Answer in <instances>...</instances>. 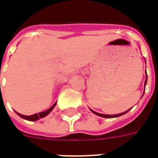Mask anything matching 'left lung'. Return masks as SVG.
Wrapping results in <instances>:
<instances>
[{"label": "left lung", "mask_w": 158, "mask_h": 158, "mask_svg": "<svg viewBox=\"0 0 158 158\" xmlns=\"http://www.w3.org/2000/svg\"><path fill=\"white\" fill-rule=\"evenodd\" d=\"M146 82H147V74H146V81H145V87H146ZM143 95H144V94H143ZM129 110H130V109H129ZM129 110L126 111V112H123V113H119V114H115V115H106V114H102V113H96V112H94L93 110H91V112H92L93 113H95V114H96V115H97V116L102 117V118H117V117L122 116V115H123V114H125V113H128Z\"/></svg>", "instance_id": "left-lung-1"}]
</instances>
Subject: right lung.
<instances>
[{
  "label": "right lung",
  "instance_id": "add662e5",
  "mask_svg": "<svg viewBox=\"0 0 158 158\" xmlns=\"http://www.w3.org/2000/svg\"><path fill=\"white\" fill-rule=\"evenodd\" d=\"M56 104V102L54 103V105H53L52 107H50L48 110H46V111H45V112L39 113L38 114H37V113H35V114L31 115V116H25V115H22V114H20V113H17V114H18L19 117H21L22 118H24V119H26V120H29V121H36V120H38V119L41 118H44V117H45L46 115H48L49 113L52 112V109L55 107Z\"/></svg>",
  "mask_w": 158,
  "mask_h": 158
}]
</instances>
